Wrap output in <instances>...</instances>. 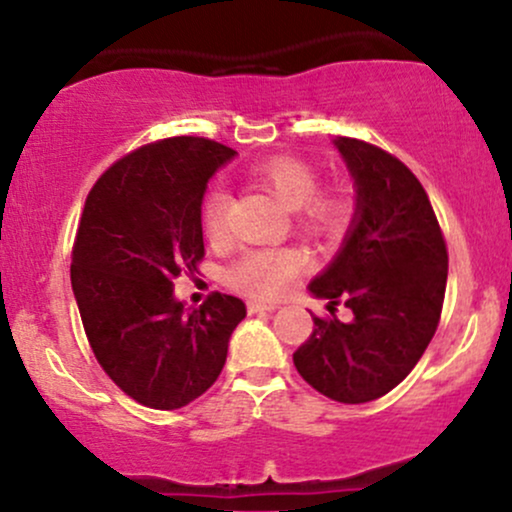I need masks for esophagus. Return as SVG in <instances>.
Masks as SVG:
<instances>
[{
  "label": "esophagus",
  "mask_w": 512,
  "mask_h": 512,
  "mask_svg": "<svg viewBox=\"0 0 512 512\" xmlns=\"http://www.w3.org/2000/svg\"><path fill=\"white\" fill-rule=\"evenodd\" d=\"M274 310H276L274 303H262V301H250V303H248V313H250V315L274 313Z\"/></svg>",
  "instance_id": "obj_1"
}]
</instances>
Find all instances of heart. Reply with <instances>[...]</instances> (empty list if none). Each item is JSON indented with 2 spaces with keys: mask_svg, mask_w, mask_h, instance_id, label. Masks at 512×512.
Segmentation results:
<instances>
[{
  "mask_svg": "<svg viewBox=\"0 0 512 512\" xmlns=\"http://www.w3.org/2000/svg\"><path fill=\"white\" fill-rule=\"evenodd\" d=\"M264 190H269L289 211L301 209L303 226L310 231L332 236L349 221L351 202L339 192L317 195V175L308 163L298 158H269L252 168ZM228 195L226 190H214L204 202V228L209 236H219L226 223ZM303 257L296 250H252L228 269V284L248 296L272 298L289 286V281L301 272Z\"/></svg>",
  "mask_w": 512,
  "mask_h": 512,
  "instance_id": "heart-1",
  "label": "heart"
}]
</instances>
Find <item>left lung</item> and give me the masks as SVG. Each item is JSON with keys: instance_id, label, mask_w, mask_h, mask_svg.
Listing matches in <instances>:
<instances>
[{"instance_id": "8db88e82", "label": "left lung", "mask_w": 512, "mask_h": 512, "mask_svg": "<svg viewBox=\"0 0 512 512\" xmlns=\"http://www.w3.org/2000/svg\"><path fill=\"white\" fill-rule=\"evenodd\" d=\"M332 144L356 204L342 248L308 291L327 308L344 301L354 320L313 317L293 363L325 397L363 404L387 395L424 356L443 310L448 250L426 190L402 161L361 139Z\"/></svg>"}]
</instances>
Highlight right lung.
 <instances>
[{"label": "right lung", "instance_id": "1", "mask_svg": "<svg viewBox=\"0 0 512 512\" xmlns=\"http://www.w3.org/2000/svg\"><path fill=\"white\" fill-rule=\"evenodd\" d=\"M236 151L199 137L142 146L93 185L72 252V289L110 380L151 409H180L219 378L245 303L214 293L185 308L180 272L204 257L202 202Z\"/></svg>", "mask_w": 512, "mask_h": 512}]
</instances>
